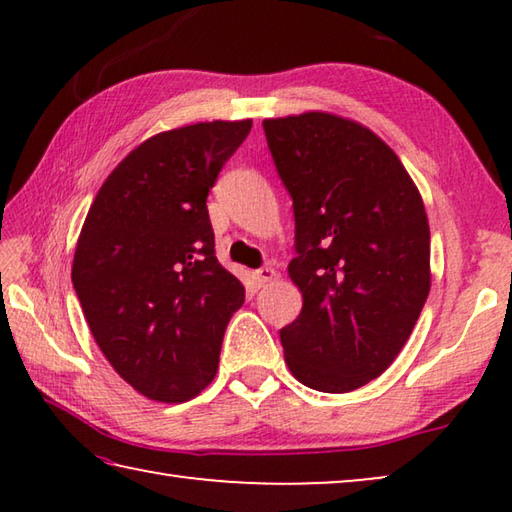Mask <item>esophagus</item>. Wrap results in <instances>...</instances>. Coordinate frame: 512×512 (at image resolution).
<instances>
[{"instance_id": "esophagus-1", "label": "esophagus", "mask_w": 512, "mask_h": 512, "mask_svg": "<svg viewBox=\"0 0 512 512\" xmlns=\"http://www.w3.org/2000/svg\"><path fill=\"white\" fill-rule=\"evenodd\" d=\"M273 277H275V268H271V266H262L253 273V280H255L257 287H264V284L271 282Z\"/></svg>"}]
</instances>
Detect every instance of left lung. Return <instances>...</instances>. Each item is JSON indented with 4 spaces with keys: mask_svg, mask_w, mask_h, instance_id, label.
I'll return each instance as SVG.
<instances>
[{
    "mask_svg": "<svg viewBox=\"0 0 512 512\" xmlns=\"http://www.w3.org/2000/svg\"><path fill=\"white\" fill-rule=\"evenodd\" d=\"M293 198L289 277L302 311L280 329L300 384L350 393L409 341L431 289L429 221L418 187L370 128L332 112L264 119Z\"/></svg>",
    "mask_w": 512,
    "mask_h": 512,
    "instance_id": "8db88e82",
    "label": "left lung"
}]
</instances>
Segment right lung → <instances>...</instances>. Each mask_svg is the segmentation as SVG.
Here are the masks:
<instances>
[{"mask_svg":"<svg viewBox=\"0 0 512 512\" xmlns=\"http://www.w3.org/2000/svg\"><path fill=\"white\" fill-rule=\"evenodd\" d=\"M253 121L149 137L112 169L76 244L72 282L117 375L155 402H187L219 368L244 284L219 264L207 194Z\"/></svg>","mask_w":512,"mask_h":512,"instance_id":"right-lung-1","label":"right lung"}]
</instances>
